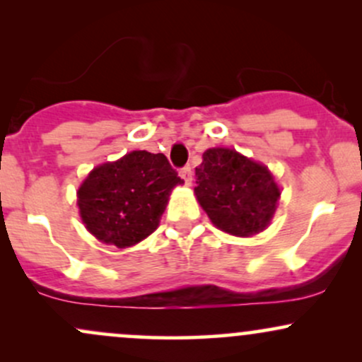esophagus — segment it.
I'll return each instance as SVG.
<instances>
[{
    "label": "esophagus",
    "mask_w": 362,
    "mask_h": 362,
    "mask_svg": "<svg viewBox=\"0 0 362 362\" xmlns=\"http://www.w3.org/2000/svg\"><path fill=\"white\" fill-rule=\"evenodd\" d=\"M180 177L184 178L187 185H190V182H192V168H190V165H185L184 168H180Z\"/></svg>",
    "instance_id": "esophagus-1"
}]
</instances>
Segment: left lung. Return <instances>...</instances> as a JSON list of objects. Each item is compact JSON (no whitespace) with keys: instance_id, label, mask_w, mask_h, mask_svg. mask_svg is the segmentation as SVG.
<instances>
[{"instance_id":"left-lung-1","label":"left lung","mask_w":362,"mask_h":362,"mask_svg":"<svg viewBox=\"0 0 362 362\" xmlns=\"http://www.w3.org/2000/svg\"><path fill=\"white\" fill-rule=\"evenodd\" d=\"M195 168V195L219 230L259 233L276 211L279 189L269 170L226 148L207 149Z\"/></svg>"}]
</instances>
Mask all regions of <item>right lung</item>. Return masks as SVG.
<instances>
[{"mask_svg": "<svg viewBox=\"0 0 362 362\" xmlns=\"http://www.w3.org/2000/svg\"><path fill=\"white\" fill-rule=\"evenodd\" d=\"M184 184L163 153L132 151L90 173L78 190L83 223L102 242L124 248L158 228L168 195Z\"/></svg>", "mask_w": 362, "mask_h": 362, "instance_id": "add662e5", "label": "right lung"}]
</instances>
